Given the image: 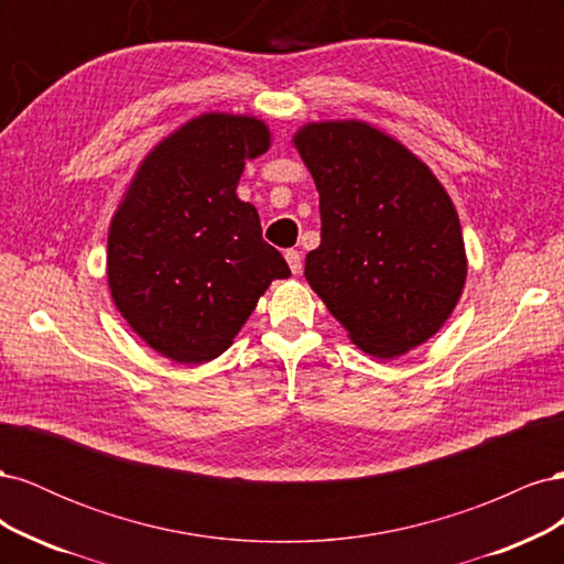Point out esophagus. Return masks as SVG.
<instances>
[{"instance_id":"34e87169","label":"esophagus","mask_w":564,"mask_h":564,"mask_svg":"<svg viewBox=\"0 0 564 564\" xmlns=\"http://www.w3.org/2000/svg\"><path fill=\"white\" fill-rule=\"evenodd\" d=\"M284 259H286L289 268H292L294 275H299L301 268H303V263H301V251H296V249H286V251H284Z\"/></svg>"}]
</instances>
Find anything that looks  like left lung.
Returning a JSON list of instances; mask_svg holds the SVG:
<instances>
[{"mask_svg":"<svg viewBox=\"0 0 564 564\" xmlns=\"http://www.w3.org/2000/svg\"><path fill=\"white\" fill-rule=\"evenodd\" d=\"M319 193V247L305 280L365 352L392 360L429 340L466 282V249L445 187L402 143L365 122L294 135Z\"/></svg>","mask_w":564,"mask_h":564,"instance_id":"obj_1","label":"left lung"}]
</instances>
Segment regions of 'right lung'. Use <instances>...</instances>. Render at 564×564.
I'll list each match as a JSON object with an SVG mask.
<instances>
[{"label": "right lung", "mask_w": 564, "mask_h": 564, "mask_svg": "<svg viewBox=\"0 0 564 564\" xmlns=\"http://www.w3.org/2000/svg\"><path fill=\"white\" fill-rule=\"evenodd\" d=\"M270 145L256 117L209 112L143 160L108 235L117 311L145 344L181 365L230 348L272 280L292 275L237 197L247 160Z\"/></svg>", "instance_id": "1"}]
</instances>
